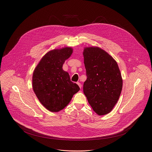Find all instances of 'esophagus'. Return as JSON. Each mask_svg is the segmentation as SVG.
Returning <instances> with one entry per match:
<instances>
[{"mask_svg": "<svg viewBox=\"0 0 152 152\" xmlns=\"http://www.w3.org/2000/svg\"><path fill=\"white\" fill-rule=\"evenodd\" d=\"M77 84L79 86V88H81V87H82V85H81V84H80V83H77Z\"/></svg>", "mask_w": 152, "mask_h": 152, "instance_id": "1", "label": "esophagus"}]
</instances>
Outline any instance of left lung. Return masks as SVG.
Returning a JSON list of instances; mask_svg holds the SVG:
<instances>
[{"label":"left lung","mask_w":152,"mask_h":152,"mask_svg":"<svg viewBox=\"0 0 152 152\" xmlns=\"http://www.w3.org/2000/svg\"><path fill=\"white\" fill-rule=\"evenodd\" d=\"M87 79L84 94L93 110L99 115L109 113L122 92L123 80L117 63L98 47L84 49Z\"/></svg>","instance_id":"8db88e82"}]
</instances>
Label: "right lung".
I'll list each match as a JSON object with an SVG mask.
<instances>
[{"label": "right lung", "mask_w": 152, "mask_h": 152, "mask_svg": "<svg viewBox=\"0 0 152 152\" xmlns=\"http://www.w3.org/2000/svg\"><path fill=\"white\" fill-rule=\"evenodd\" d=\"M73 53V49L65 47L46 53L34 69L32 87L38 100L51 112H58L65 107L73 95L80 90L71 81L63 64Z\"/></svg>", "instance_id": "right-lung-1"}]
</instances>
